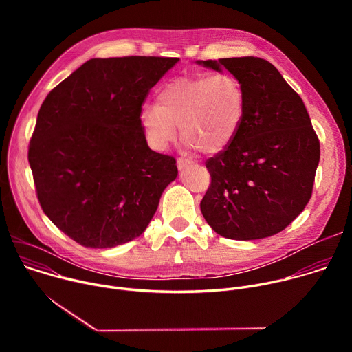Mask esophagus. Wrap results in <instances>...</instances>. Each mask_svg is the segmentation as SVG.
<instances>
[{"mask_svg":"<svg viewBox=\"0 0 352 352\" xmlns=\"http://www.w3.org/2000/svg\"><path fill=\"white\" fill-rule=\"evenodd\" d=\"M195 162L192 160V159H186V157H178L177 159V167H178V170H182V168H185V167H188V166H190V164H193Z\"/></svg>","mask_w":352,"mask_h":352,"instance_id":"1","label":"esophagus"}]
</instances>
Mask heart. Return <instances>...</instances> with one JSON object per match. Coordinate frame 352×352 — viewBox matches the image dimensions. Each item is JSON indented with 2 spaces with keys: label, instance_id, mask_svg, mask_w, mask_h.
Masks as SVG:
<instances>
[{
  "label": "heart",
  "instance_id": "1",
  "mask_svg": "<svg viewBox=\"0 0 352 352\" xmlns=\"http://www.w3.org/2000/svg\"><path fill=\"white\" fill-rule=\"evenodd\" d=\"M245 114V90L228 72L178 78L167 83L156 104H146L140 124L147 142L166 148L181 136L204 153H219L239 131Z\"/></svg>",
  "mask_w": 352,
  "mask_h": 352
}]
</instances>
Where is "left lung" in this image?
I'll return each instance as SVG.
<instances>
[{
	"mask_svg": "<svg viewBox=\"0 0 352 352\" xmlns=\"http://www.w3.org/2000/svg\"><path fill=\"white\" fill-rule=\"evenodd\" d=\"M243 86L245 114L234 140L206 160L212 182L200 202L208 224L230 239L283 231L312 196L319 138L299 94L277 68L258 57L208 60Z\"/></svg>",
	"mask_w": 352,
	"mask_h": 352,
	"instance_id": "8db88e82",
	"label": "left lung"
}]
</instances>
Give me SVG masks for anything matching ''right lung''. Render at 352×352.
I'll use <instances>...</instances> for the list:
<instances>
[{"label": "right lung", "instance_id": "add662e5", "mask_svg": "<svg viewBox=\"0 0 352 352\" xmlns=\"http://www.w3.org/2000/svg\"><path fill=\"white\" fill-rule=\"evenodd\" d=\"M178 60L93 58L43 102L28 152L36 195L79 245L113 248L139 236L177 178L175 159L147 146L140 111Z\"/></svg>", "mask_w": 352, "mask_h": 352}]
</instances>
